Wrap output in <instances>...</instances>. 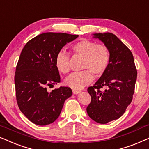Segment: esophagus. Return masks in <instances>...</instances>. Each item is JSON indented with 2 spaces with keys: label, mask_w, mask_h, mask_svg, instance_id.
Wrapping results in <instances>:
<instances>
[{
  "label": "esophagus",
  "mask_w": 149,
  "mask_h": 149,
  "mask_svg": "<svg viewBox=\"0 0 149 149\" xmlns=\"http://www.w3.org/2000/svg\"><path fill=\"white\" fill-rule=\"evenodd\" d=\"M80 90H79V89H72V93H74V94H78V93L80 92Z\"/></svg>",
  "instance_id": "obj_1"
}]
</instances>
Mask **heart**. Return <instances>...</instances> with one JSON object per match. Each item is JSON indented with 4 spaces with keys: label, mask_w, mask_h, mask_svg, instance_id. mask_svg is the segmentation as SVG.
Wrapping results in <instances>:
<instances>
[{
    "label": "heart",
    "mask_w": 149,
    "mask_h": 149,
    "mask_svg": "<svg viewBox=\"0 0 149 149\" xmlns=\"http://www.w3.org/2000/svg\"><path fill=\"white\" fill-rule=\"evenodd\" d=\"M74 55L83 57L82 72L71 74L65 80L67 86L81 89L93 81V75L100 77L104 74L111 62V54L105 45L97 44L95 41L82 38L72 47ZM56 65L60 72L66 74L70 70V56L64 51L56 55Z\"/></svg>",
    "instance_id": "1"
}]
</instances>
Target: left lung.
<instances>
[{"mask_svg": "<svg viewBox=\"0 0 149 149\" xmlns=\"http://www.w3.org/2000/svg\"><path fill=\"white\" fill-rule=\"evenodd\" d=\"M93 35L109 48L111 62L104 74L87 89L91 102L87 113L93 121L105 124L121 117L131 103L137 70L132 52L117 36L109 32Z\"/></svg>", "mask_w": 149, "mask_h": 149, "instance_id": "obj_1", "label": "left lung"}]
</instances>
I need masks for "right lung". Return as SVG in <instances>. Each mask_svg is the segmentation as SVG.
Listing matches in <instances>:
<instances>
[{
  "label": "right lung",
  "instance_id": "obj_1",
  "mask_svg": "<svg viewBox=\"0 0 149 149\" xmlns=\"http://www.w3.org/2000/svg\"><path fill=\"white\" fill-rule=\"evenodd\" d=\"M79 35L45 32L30 40L22 49L15 74L16 100L22 113L38 125L58 119L65 100L72 95L68 87L52 92L47 87L60 82L56 57L63 47Z\"/></svg>",
  "mask_w": 149,
  "mask_h": 149
}]
</instances>
